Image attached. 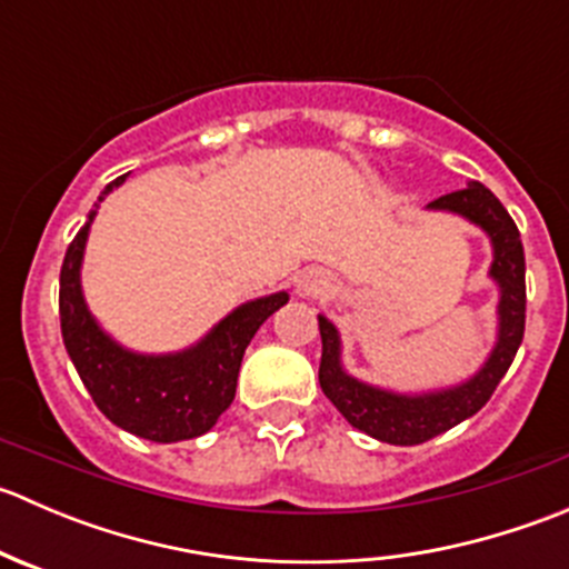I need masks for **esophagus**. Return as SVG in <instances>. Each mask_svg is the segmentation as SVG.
I'll return each mask as SVG.
<instances>
[{
	"label": "esophagus",
	"instance_id": "obj_1",
	"mask_svg": "<svg viewBox=\"0 0 569 569\" xmlns=\"http://www.w3.org/2000/svg\"><path fill=\"white\" fill-rule=\"evenodd\" d=\"M330 278H327L321 269H306V272L297 278V295L302 297H321L330 291Z\"/></svg>",
	"mask_w": 569,
	"mask_h": 569
}]
</instances>
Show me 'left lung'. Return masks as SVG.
Wrapping results in <instances>:
<instances>
[{
    "label": "left lung",
    "instance_id": "8db88e82",
    "mask_svg": "<svg viewBox=\"0 0 569 569\" xmlns=\"http://www.w3.org/2000/svg\"><path fill=\"white\" fill-rule=\"evenodd\" d=\"M429 211H446L481 228L490 239V280L498 286V330L490 355L468 380L457 386L423 393H401L377 388L349 375L341 363V336L325 313H319L321 363L319 386L327 399L360 432L391 446H418L449 432L465 418L476 416L487 405L498 382L518 355L526 330V256L520 231L501 200L479 181L443 194L427 206Z\"/></svg>",
    "mask_w": 569,
    "mask_h": 569
}]
</instances>
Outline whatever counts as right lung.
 <instances>
[{"label": "right lung", "mask_w": 569, "mask_h": 569, "mask_svg": "<svg viewBox=\"0 0 569 569\" xmlns=\"http://www.w3.org/2000/svg\"><path fill=\"white\" fill-rule=\"evenodd\" d=\"M126 176L107 183L99 203L126 181ZM99 203L90 209L88 222L73 237L60 269V327L68 358L77 366L96 407L114 427L153 443L200 438L231 407L244 349L258 327L289 302V295L274 291L242 302L200 341L178 352H134L114 341L84 302V244L99 214Z\"/></svg>", "instance_id": "add662e5"}]
</instances>
